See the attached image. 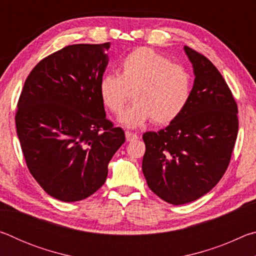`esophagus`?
<instances>
[{"label":"esophagus","mask_w":256,"mask_h":256,"mask_svg":"<svg viewBox=\"0 0 256 256\" xmlns=\"http://www.w3.org/2000/svg\"><path fill=\"white\" fill-rule=\"evenodd\" d=\"M125 138H126V141L128 142H131V141H136L138 140V136L136 133H132V132H125Z\"/></svg>","instance_id":"esophagus-1"}]
</instances>
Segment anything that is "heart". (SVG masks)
<instances>
[{"label": "heart", "mask_w": 256, "mask_h": 256, "mask_svg": "<svg viewBox=\"0 0 256 256\" xmlns=\"http://www.w3.org/2000/svg\"><path fill=\"white\" fill-rule=\"evenodd\" d=\"M192 86V76L185 66L152 48L140 47L123 60L120 76L102 78L99 94L105 107L118 115L133 92L136 104L118 118L125 126L136 128L150 120L166 125L184 112Z\"/></svg>", "instance_id": "obj_1"}]
</instances>
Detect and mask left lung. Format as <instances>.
I'll return each mask as SVG.
<instances>
[{"mask_svg":"<svg viewBox=\"0 0 256 256\" xmlns=\"http://www.w3.org/2000/svg\"><path fill=\"white\" fill-rule=\"evenodd\" d=\"M184 50L196 76L188 106L167 128L142 136L146 184L174 206L198 200L222 180L238 132L237 104L222 76L206 56Z\"/></svg>","mask_w":256,"mask_h":256,"instance_id":"1","label":"left lung"}]
</instances>
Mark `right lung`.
<instances>
[{
    "mask_svg": "<svg viewBox=\"0 0 256 256\" xmlns=\"http://www.w3.org/2000/svg\"><path fill=\"white\" fill-rule=\"evenodd\" d=\"M110 44H76L42 60L21 92L16 126L28 170L63 202L84 200L105 183L125 142L106 118L99 82Z\"/></svg>",
    "mask_w": 256,
    "mask_h": 256,
    "instance_id": "right-lung-1",
    "label": "right lung"
}]
</instances>
